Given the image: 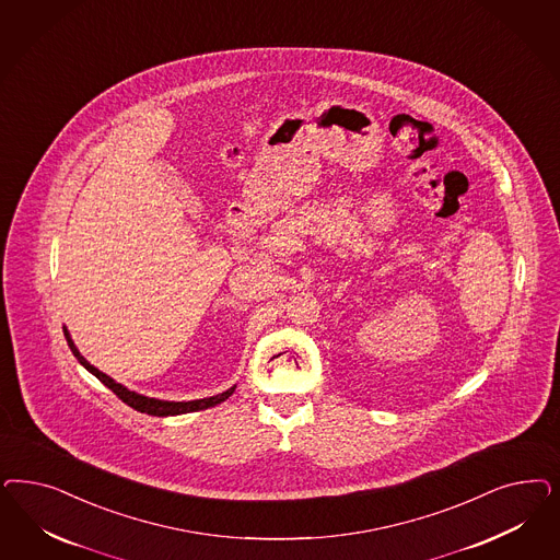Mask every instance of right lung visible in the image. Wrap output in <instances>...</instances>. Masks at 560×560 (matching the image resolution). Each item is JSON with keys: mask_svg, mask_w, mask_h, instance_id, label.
I'll return each mask as SVG.
<instances>
[{"mask_svg": "<svg viewBox=\"0 0 560 560\" xmlns=\"http://www.w3.org/2000/svg\"><path fill=\"white\" fill-rule=\"evenodd\" d=\"M63 336H66V340H68V346H70L73 357L78 359V362H80L86 371H91L96 380L101 381V383H105L108 389H110L115 396L119 397L121 401H126L129 408H133V410H138V412H144V415L177 416L187 415V412H198V410L212 408V406H217L220 401L229 399V397L233 396V392H235V387H231V389H226V392H222V394H218V396L191 399V401H166V399H156V397L140 396V394H136V392H129L121 383L110 380L108 375H105L103 371H98L96 366H92L91 362L86 361V359L80 354V350L75 348V343H73L72 338H70V331H68L66 327H63Z\"/></svg>", "mask_w": 560, "mask_h": 560, "instance_id": "1", "label": "right lung"}]
</instances>
